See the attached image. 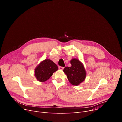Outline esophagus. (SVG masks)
Listing matches in <instances>:
<instances>
[{
	"instance_id": "1",
	"label": "esophagus",
	"mask_w": 122,
	"mask_h": 122,
	"mask_svg": "<svg viewBox=\"0 0 122 122\" xmlns=\"http://www.w3.org/2000/svg\"><path fill=\"white\" fill-rule=\"evenodd\" d=\"M58 68H59V69H60V70H63L64 69V67H61V66H59V67H58Z\"/></svg>"
}]
</instances>
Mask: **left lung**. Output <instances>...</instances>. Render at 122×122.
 <instances>
[{
	"label": "left lung",
	"mask_w": 122,
	"mask_h": 122,
	"mask_svg": "<svg viewBox=\"0 0 122 122\" xmlns=\"http://www.w3.org/2000/svg\"><path fill=\"white\" fill-rule=\"evenodd\" d=\"M71 67H66L63 71L67 75L71 84L78 86L84 81L86 76V72L82 63L78 59H73L70 61Z\"/></svg>",
	"instance_id": "8db88e82"
}]
</instances>
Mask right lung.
Returning a JSON list of instances; mask_svg holds the SVG:
<instances>
[{"label":"right lung","mask_w":122,"mask_h":122,"mask_svg":"<svg viewBox=\"0 0 122 122\" xmlns=\"http://www.w3.org/2000/svg\"><path fill=\"white\" fill-rule=\"evenodd\" d=\"M57 70V66L50 59H46L42 61L36 68L35 76L38 81H46Z\"/></svg>","instance_id":"1"}]
</instances>
